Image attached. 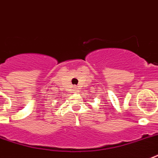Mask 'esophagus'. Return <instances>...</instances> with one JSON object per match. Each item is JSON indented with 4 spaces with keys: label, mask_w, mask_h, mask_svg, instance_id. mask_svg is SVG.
<instances>
[{
    "label": "esophagus",
    "mask_w": 158,
    "mask_h": 158,
    "mask_svg": "<svg viewBox=\"0 0 158 158\" xmlns=\"http://www.w3.org/2000/svg\"><path fill=\"white\" fill-rule=\"evenodd\" d=\"M75 89H77V88H75Z\"/></svg>",
    "instance_id": "1"
}]
</instances>
